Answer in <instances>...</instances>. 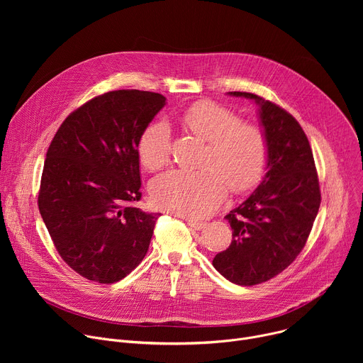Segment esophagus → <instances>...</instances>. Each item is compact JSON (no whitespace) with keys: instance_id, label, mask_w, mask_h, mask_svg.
Masks as SVG:
<instances>
[{"instance_id":"obj_1","label":"esophagus","mask_w":363,"mask_h":363,"mask_svg":"<svg viewBox=\"0 0 363 363\" xmlns=\"http://www.w3.org/2000/svg\"><path fill=\"white\" fill-rule=\"evenodd\" d=\"M186 224L188 227H191L192 230H202L205 227V223L203 221H195V220H186Z\"/></svg>"}]
</instances>
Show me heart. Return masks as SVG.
Returning a JSON list of instances; mask_svg holds the SVG:
<instances>
[{
    "mask_svg": "<svg viewBox=\"0 0 363 363\" xmlns=\"http://www.w3.org/2000/svg\"><path fill=\"white\" fill-rule=\"evenodd\" d=\"M184 123L208 140L201 169L178 168L155 178L150 198L161 210L199 220L213 214L224 202L228 186L245 191L263 177L269 158L264 130L257 123L240 121L228 108L213 101L191 106ZM172 130L167 121L145 128L138 142L140 164L157 171L171 161Z\"/></svg>",
    "mask_w": 363,
    "mask_h": 363,
    "instance_id": "b5f03b06",
    "label": "heart"
}]
</instances>
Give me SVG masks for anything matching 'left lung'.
Wrapping results in <instances>:
<instances>
[{"mask_svg":"<svg viewBox=\"0 0 363 363\" xmlns=\"http://www.w3.org/2000/svg\"><path fill=\"white\" fill-rule=\"evenodd\" d=\"M269 145L267 174L258 188L225 216L233 241L213 264L231 283L255 286L286 270L304 248L320 206L313 152L300 123L283 108L254 93Z\"/></svg>","mask_w":363,"mask_h":363,"instance_id":"obj_1","label":"left lung"}]
</instances>
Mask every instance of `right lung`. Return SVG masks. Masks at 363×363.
<instances>
[{"label":"right lung","mask_w":363,"mask_h":363,"mask_svg":"<svg viewBox=\"0 0 363 363\" xmlns=\"http://www.w3.org/2000/svg\"><path fill=\"white\" fill-rule=\"evenodd\" d=\"M165 100L103 93L72 112L48 146L38 210L60 257L87 280L116 283L146 255L161 214L132 205L142 196L138 142Z\"/></svg>","instance_id":"obj_1"}]
</instances>
